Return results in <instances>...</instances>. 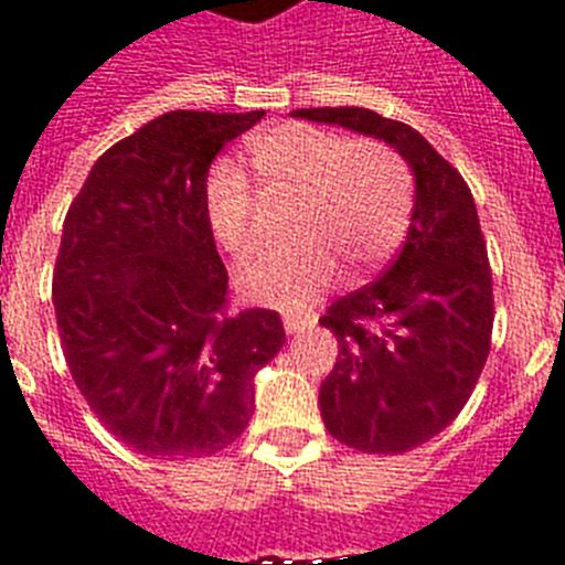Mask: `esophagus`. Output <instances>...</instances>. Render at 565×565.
<instances>
[{
  "instance_id": "esophagus-1",
  "label": "esophagus",
  "mask_w": 565,
  "mask_h": 565,
  "mask_svg": "<svg viewBox=\"0 0 565 565\" xmlns=\"http://www.w3.org/2000/svg\"><path fill=\"white\" fill-rule=\"evenodd\" d=\"M313 319L317 317H311V313H282V326H286L288 333H297L306 326H311Z\"/></svg>"
}]
</instances>
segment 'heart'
Wrapping results in <instances>:
<instances>
[{
  "instance_id": "obj_1",
  "label": "heart",
  "mask_w": 565,
  "mask_h": 565,
  "mask_svg": "<svg viewBox=\"0 0 565 565\" xmlns=\"http://www.w3.org/2000/svg\"><path fill=\"white\" fill-rule=\"evenodd\" d=\"M248 169L268 198H294L288 234L297 239L239 271V291L279 308H306L333 286L376 271L402 246L413 212V174L402 154L373 138L277 124L248 141ZM214 239L234 259L257 252L254 194L232 163L209 172L203 192Z\"/></svg>"
}]
</instances>
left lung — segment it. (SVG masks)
Instances as JSON below:
<instances>
[{
	"label": "left lung",
	"instance_id": "obj_1",
	"mask_svg": "<svg viewBox=\"0 0 565 565\" xmlns=\"http://www.w3.org/2000/svg\"><path fill=\"white\" fill-rule=\"evenodd\" d=\"M391 143L416 178L411 228L393 266L339 297L319 326L339 342L319 387L328 433L396 456L450 427L481 376L492 337V271L461 172L422 132L362 107L294 109Z\"/></svg>",
	"mask_w": 565,
	"mask_h": 565
}]
</instances>
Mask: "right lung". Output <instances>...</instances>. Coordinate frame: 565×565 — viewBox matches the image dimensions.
Instances as JSON below:
<instances>
[{
    "label": "right lung",
    "mask_w": 565,
    "mask_h": 565,
    "mask_svg": "<svg viewBox=\"0 0 565 565\" xmlns=\"http://www.w3.org/2000/svg\"><path fill=\"white\" fill-rule=\"evenodd\" d=\"M263 115L163 113L93 163L64 217V359L98 422L147 458L228 447L254 413V373L286 344L277 311L228 313L203 206L217 152Z\"/></svg>",
    "instance_id": "1"
}]
</instances>
